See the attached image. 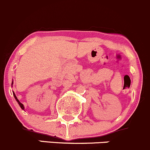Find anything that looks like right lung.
I'll use <instances>...</instances> for the list:
<instances>
[{"label": "right lung", "instance_id": "add662e5", "mask_svg": "<svg viewBox=\"0 0 150 150\" xmlns=\"http://www.w3.org/2000/svg\"><path fill=\"white\" fill-rule=\"evenodd\" d=\"M12 84H13V82H12ZM13 96H14V98L16 99V101H17V103H18V105H19V106H20V107H21V108L22 109V110H24V105H23L22 103H20V102H19V100H18V99H17V98H16V95H15V94H14V92H13Z\"/></svg>", "mask_w": 150, "mask_h": 150}]
</instances>
